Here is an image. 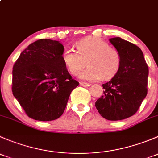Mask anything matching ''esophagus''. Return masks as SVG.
<instances>
[{
  "instance_id": "34e87169",
  "label": "esophagus",
  "mask_w": 158,
  "mask_h": 158,
  "mask_svg": "<svg viewBox=\"0 0 158 158\" xmlns=\"http://www.w3.org/2000/svg\"><path fill=\"white\" fill-rule=\"evenodd\" d=\"M79 85H80L81 86H83V87L89 86V84L87 83V82H80V83H79Z\"/></svg>"
}]
</instances>
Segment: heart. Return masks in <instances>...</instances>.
Wrapping results in <instances>:
<instances>
[{"mask_svg": "<svg viewBox=\"0 0 158 158\" xmlns=\"http://www.w3.org/2000/svg\"><path fill=\"white\" fill-rule=\"evenodd\" d=\"M76 51L69 47L63 49L61 58L70 74L76 75L85 66L87 69L79 73L80 79L96 81L102 78L111 79L122 66V56L117 49L109 47L106 41L98 37H89L76 44Z\"/></svg>", "mask_w": 158, "mask_h": 158, "instance_id": "heart-1", "label": "heart"}]
</instances>
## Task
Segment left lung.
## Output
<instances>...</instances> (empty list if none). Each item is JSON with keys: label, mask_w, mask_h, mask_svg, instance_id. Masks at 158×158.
I'll return each instance as SVG.
<instances>
[{"label": "left lung", "mask_w": 158, "mask_h": 158, "mask_svg": "<svg viewBox=\"0 0 158 158\" xmlns=\"http://www.w3.org/2000/svg\"><path fill=\"white\" fill-rule=\"evenodd\" d=\"M111 44L122 56L118 73L103 84L102 96L95 107L104 118L118 121L131 117L138 111L148 94V66L141 49L120 37L111 38Z\"/></svg>", "instance_id": "1"}]
</instances>
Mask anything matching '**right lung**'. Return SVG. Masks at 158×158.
I'll return each mask as SVG.
<instances>
[{"label":"right lung","mask_w":158,"mask_h":158,"mask_svg":"<svg viewBox=\"0 0 158 158\" xmlns=\"http://www.w3.org/2000/svg\"><path fill=\"white\" fill-rule=\"evenodd\" d=\"M63 49L59 41L38 40L14 63L13 95L31 118L42 122L59 118L71 92L79 85L62 60Z\"/></svg>","instance_id":"right-lung-1"}]
</instances>
